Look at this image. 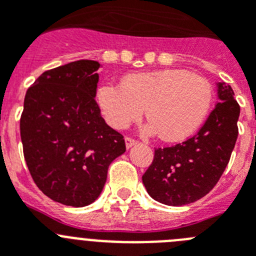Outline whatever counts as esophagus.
<instances>
[{
  "label": "esophagus",
  "instance_id": "1",
  "mask_svg": "<svg viewBox=\"0 0 256 256\" xmlns=\"http://www.w3.org/2000/svg\"><path fill=\"white\" fill-rule=\"evenodd\" d=\"M134 144H137V141H136L134 138H132V137H126V148H130L132 146H134Z\"/></svg>",
  "mask_w": 256,
  "mask_h": 256
}]
</instances>
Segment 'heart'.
<instances>
[{
  "mask_svg": "<svg viewBox=\"0 0 256 256\" xmlns=\"http://www.w3.org/2000/svg\"><path fill=\"white\" fill-rule=\"evenodd\" d=\"M97 104L115 130L138 120L146 108V132L168 142L188 138L201 126L212 104L206 78L184 69L130 74L122 84L105 83L97 90Z\"/></svg>",
  "mask_w": 256,
  "mask_h": 256,
  "instance_id": "heart-1",
  "label": "heart"
}]
</instances>
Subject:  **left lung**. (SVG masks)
<instances>
[{
	"label": "left lung",
	"mask_w": 256,
	"mask_h": 256,
	"mask_svg": "<svg viewBox=\"0 0 256 256\" xmlns=\"http://www.w3.org/2000/svg\"><path fill=\"white\" fill-rule=\"evenodd\" d=\"M230 86L218 83L219 102L200 130L170 148H155L142 182L154 200L170 206L209 194L224 172L238 136L240 105Z\"/></svg>",
	"instance_id": "8db88e82"
}]
</instances>
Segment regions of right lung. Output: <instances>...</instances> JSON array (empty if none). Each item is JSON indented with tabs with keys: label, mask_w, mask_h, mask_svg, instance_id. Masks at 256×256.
<instances>
[{
	"label": "right lung",
	"mask_w": 256,
	"mask_h": 256,
	"mask_svg": "<svg viewBox=\"0 0 256 256\" xmlns=\"http://www.w3.org/2000/svg\"><path fill=\"white\" fill-rule=\"evenodd\" d=\"M100 66L78 60L47 70L24 98L20 136L29 173L44 195L68 206L92 204L108 165L126 152L124 137L94 100Z\"/></svg>",
	"instance_id": "1"
}]
</instances>
